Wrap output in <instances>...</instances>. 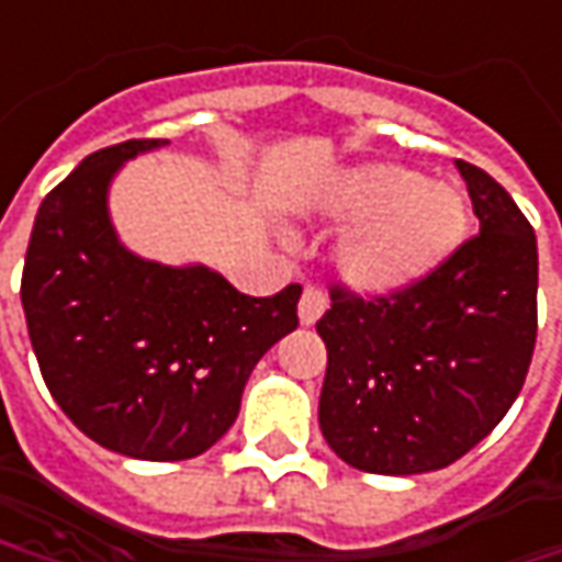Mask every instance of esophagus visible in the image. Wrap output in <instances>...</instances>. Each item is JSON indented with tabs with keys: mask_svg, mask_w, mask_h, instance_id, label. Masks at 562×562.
Instances as JSON below:
<instances>
[{
	"mask_svg": "<svg viewBox=\"0 0 562 562\" xmlns=\"http://www.w3.org/2000/svg\"><path fill=\"white\" fill-rule=\"evenodd\" d=\"M326 304H329L326 292H323V289H317V285H307V289L301 292V301H299L301 323H304V326H314V323L323 317Z\"/></svg>",
	"mask_w": 562,
	"mask_h": 562,
	"instance_id": "34e87169",
	"label": "esophagus"
}]
</instances>
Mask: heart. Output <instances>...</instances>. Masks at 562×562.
<instances>
[{"label":"heart","mask_w":562,"mask_h":562,"mask_svg":"<svg viewBox=\"0 0 562 562\" xmlns=\"http://www.w3.org/2000/svg\"><path fill=\"white\" fill-rule=\"evenodd\" d=\"M323 207L348 223L336 263L360 292H397L436 273L470 236V202L445 180L414 167L370 161L329 186Z\"/></svg>","instance_id":"b5f03b06"}]
</instances>
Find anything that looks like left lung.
<instances>
[{
  "label": "left lung",
  "mask_w": 562,
  "mask_h": 562,
  "mask_svg": "<svg viewBox=\"0 0 562 562\" xmlns=\"http://www.w3.org/2000/svg\"><path fill=\"white\" fill-rule=\"evenodd\" d=\"M479 233L426 280L385 295L333 285L319 429L355 470L432 473L510 411L538 336L532 223L482 167L457 161Z\"/></svg>",
  "instance_id": "obj_1"
}]
</instances>
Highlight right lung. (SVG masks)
<instances>
[{
    "label": "right lung",
    "instance_id": "right-lung-1",
    "mask_svg": "<svg viewBox=\"0 0 562 562\" xmlns=\"http://www.w3.org/2000/svg\"><path fill=\"white\" fill-rule=\"evenodd\" d=\"M161 146L99 148L52 189L30 233L21 304L40 373L83 436L136 460H189L236 423L255 363L299 326L301 285L251 299L202 263L126 251L108 183Z\"/></svg>",
    "mask_w": 562,
    "mask_h": 562
}]
</instances>
